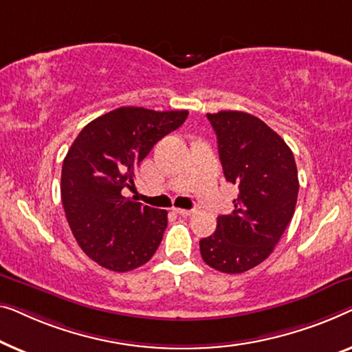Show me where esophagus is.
<instances>
[{"mask_svg":"<svg viewBox=\"0 0 352 352\" xmlns=\"http://www.w3.org/2000/svg\"><path fill=\"white\" fill-rule=\"evenodd\" d=\"M174 212L175 214H178V215H182V217H190L192 212L195 210H186V209H174Z\"/></svg>","mask_w":352,"mask_h":352,"instance_id":"obj_1","label":"esophagus"}]
</instances>
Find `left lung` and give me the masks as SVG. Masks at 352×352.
Segmentation results:
<instances>
[{
  "label": "left lung",
  "mask_w": 352,
  "mask_h": 352,
  "mask_svg": "<svg viewBox=\"0 0 352 352\" xmlns=\"http://www.w3.org/2000/svg\"><path fill=\"white\" fill-rule=\"evenodd\" d=\"M207 120L217 133L225 178L239 186V196L199 249L210 268L239 274L268 258L284 234L298 197V172L287 143L256 116L219 111L207 113Z\"/></svg>",
  "instance_id": "obj_1"
}]
</instances>
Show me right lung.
Returning a JSON list of instances; mask_svg holds the SVG:
<instances>
[{"mask_svg":"<svg viewBox=\"0 0 352 352\" xmlns=\"http://www.w3.org/2000/svg\"><path fill=\"white\" fill-rule=\"evenodd\" d=\"M186 110L155 111L121 107L78 133L62 166L60 192L67 221L89 258L126 273L155 255L167 210L122 196L137 167L162 137L180 127Z\"/></svg>","mask_w":352,"mask_h":352,"instance_id":"1","label":"right lung"}]
</instances>
